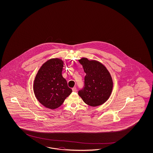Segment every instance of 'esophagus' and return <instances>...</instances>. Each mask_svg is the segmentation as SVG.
I'll use <instances>...</instances> for the list:
<instances>
[{
    "instance_id": "esophagus-1",
    "label": "esophagus",
    "mask_w": 153,
    "mask_h": 153,
    "mask_svg": "<svg viewBox=\"0 0 153 153\" xmlns=\"http://www.w3.org/2000/svg\"><path fill=\"white\" fill-rule=\"evenodd\" d=\"M72 91H73V92H76L77 91V88L76 87H74V88H72Z\"/></svg>"
}]
</instances>
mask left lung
<instances>
[{"label": "left lung", "mask_w": 153, "mask_h": 153, "mask_svg": "<svg viewBox=\"0 0 153 153\" xmlns=\"http://www.w3.org/2000/svg\"><path fill=\"white\" fill-rule=\"evenodd\" d=\"M79 61L86 73L84 88L79 91V96L91 107L102 105L111 95L113 84L111 75L97 60L82 58Z\"/></svg>", "instance_id": "obj_1"}]
</instances>
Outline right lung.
Segmentation results:
<instances>
[{
    "label": "right lung",
    "mask_w": 153,
    "mask_h": 153,
    "mask_svg": "<svg viewBox=\"0 0 153 153\" xmlns=\"http://www.w3.org/2000/svg\"><path fill=\"white\" fill-rule=\"evenodd\" d=\"M63 60L53 58L42 65L35 78L33 88L37 100L51 109L60 107L72 90L62 75Z\"/></svg>",
    "instance_id": "add662e5"
}]
</instances>
